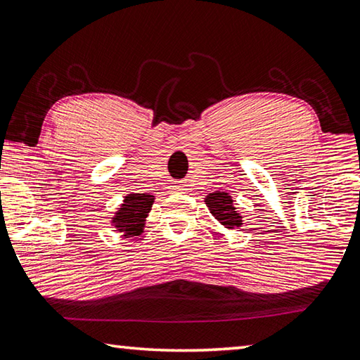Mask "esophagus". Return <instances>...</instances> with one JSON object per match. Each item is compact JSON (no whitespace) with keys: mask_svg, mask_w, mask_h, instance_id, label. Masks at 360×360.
<instances>
[{"mask_svg":"<svg viewBox=\"0 0 360 360\" xmlns=\"http://www.w3.org/2000/svg\"><path fill=\"white\" fill-rule=\"evenodd\" d=\"M186 191H187V188L184 186H181V184L173 186V192H186Z\"/></svg>","mask_w":360,"mask_h":360,"instance_id":"1","label":"esophagus"}]
</instances>
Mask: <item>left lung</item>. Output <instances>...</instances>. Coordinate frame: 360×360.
Returning a JSON list of instances; mask_svg holds the SVG:
<instances>
[{
  "label": "left lung",
  "instance_id": "left-lung-1",
  "mask_svg": "<svg viewBox=\"0 0 360 360\" xmlns=\"http://www.w3.org/2000/svg\"><path fill=\"white\" fill-rule=\"evenodd\" d=\"M209 212L226 230H238L244 225V215L234 206V200L228 192L215 191L205 197Z\"/></svg>",
  "mask_w": 360,
  "mask_h": 360
}]
</instances>
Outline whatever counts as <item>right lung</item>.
Here are the masks:
<instances>
[{
    "mask_svg": "<svg viewBox=\"0 0 360 360\" xmlns=\"http://www.w3.org/2000/svg\"><path fill=\"white\" fill-rule=\"evenodd\" d=\"M155 197L151 193L129 192L113 212L110 224L122 238L140 236L145 230L146 219L151 212Z\"/></svg>",
    "mask_w": 360,
    "mask_h": 360,
    "instance_id": "obj_1",
    "label": "right lung"
}]
</instances>
